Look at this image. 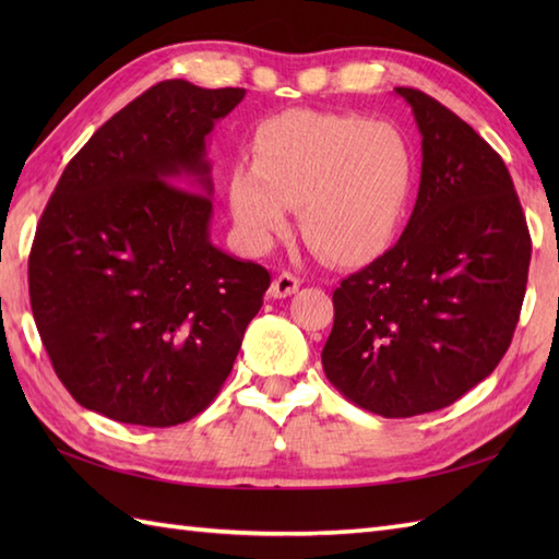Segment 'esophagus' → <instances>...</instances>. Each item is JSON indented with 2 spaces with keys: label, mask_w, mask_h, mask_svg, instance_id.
I'll use <instances>...</instances> for the list:
<instances>
[{
  "label": "esophagus",
  "mask_w": 559,
  "mask_h": 559,
  "mask_svg": "<svg viewBox=\"0 0 559 559\" xmlns=\"http://www.w3.org/2000/svg\"><path fill=\"white\" fill-rule=\"evenodd\" d=\"M298 288H300V278L290 271H281L278 276L273 278L269 295L271 298H288V295H293Z\"/></svg>",
  "instance_id": "34e87169"
}]
</instances>
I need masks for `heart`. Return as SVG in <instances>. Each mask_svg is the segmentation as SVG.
<instances>
[{"label":"heart","instance_id":"1","mask_svg":"<svg viewBox=\"0 0 559 559\" xmlns=\"http://www.w3.org/2000/svg\"><path fill=\"white\" fill-rule=\"evenodd\" d=\"M415 163L396 127L360 115L288 110L261 122L252 165L228 180L242 240L266 247L298 204L305 242L334 264H360L394 240L413 192Z\"/></svg>","mask_w":559,"mask_h":559}]
</instances>
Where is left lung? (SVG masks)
<instances>
[{"label": "left lung", "instance_id": "obj_1", "mask_svg": "<svg viewBox=\"0 0 559 559\" xmlns=\"http://www.w3.org/2000/svg\"><path fill=\"white\" fill-rule=\"evenodd\" d=\"M423 136L420 189L399 242L334 290L322 365L384 418L447 408L507 353L526 295L531 235L504 160L476 129L396 88Z\"/></svg>", "mask_w": 559, "mask_h": 559}]
</instances>
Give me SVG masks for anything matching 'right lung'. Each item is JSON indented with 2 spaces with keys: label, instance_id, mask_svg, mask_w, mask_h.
Returning a JSON list of instances; mask_svg holds the SVG:
<instances>
[{
  "label": "right lung",
  "instance_id": "obj_1",
  "mask_svg": "<svg viewBox=\"0 0 559 559\" xmlns=\"http://www.w3.org/2000/svg\"><path fill=\"white\" fill-rule=\"evenodd\" d=\"M245 88L160 81L69 160L28 257L35 326L71 396L170 427L228 379L269 271L211 245L206 136Z\"/></svg>",
  "mask_w": 559,
  "mask_h": 559
}]
</instances>
